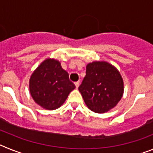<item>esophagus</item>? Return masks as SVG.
I'll return each mask as SVG.
<instances>
[{
    "label": "esophagus",
    "mask_w": 153,
    "mask_h": 153,
    "mask_svg": "<svg viewBox=\"0 0 153 153\" xmlns=\"http://www.w3.org/2000/svg\"><path fill=\"white\" fill-rule=\"evenodd\" d=\"M75 86H76V88L77 89L78 87H79V81H77V82H76L75 83Z\"/></svg>",
    "instance_id": "1"
}]
</instances>
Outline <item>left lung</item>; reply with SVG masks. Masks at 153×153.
<instances>
[{"mask_svg":"<svg viewBox=\"0 0 153 153\" xmlns=\"http://www.w3.org/2000/svg\"><path fill=\"white\" fill-rule=\"evenodd\" d=\"M123 88V80L116 67L107 62L94 61L86 66L79 91L90 110L103 113L117 106Z\"/></svg>","mask_w":153,"mask_h":153,"instance_id":"1","label":"left lung"}]
</instances>
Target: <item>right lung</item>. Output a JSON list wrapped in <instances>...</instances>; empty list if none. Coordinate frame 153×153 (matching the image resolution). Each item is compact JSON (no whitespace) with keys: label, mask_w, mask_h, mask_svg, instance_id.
<instances>
[{"label":"right lung","mask_w":153,"mask_h":153,"mask_svg":"<svg viewBox=\"0 0 153 153\" xmlns=\"http://www.w3.org/2000/svg\"><path fill=\"white\" fill-rule=\"evenodd\" d=\"M75 85L60 63L48 58L42 62L30 78V93L36 103L46 109L60 107Z\"/></svg>","instance_id":"1"}]
</instances>
